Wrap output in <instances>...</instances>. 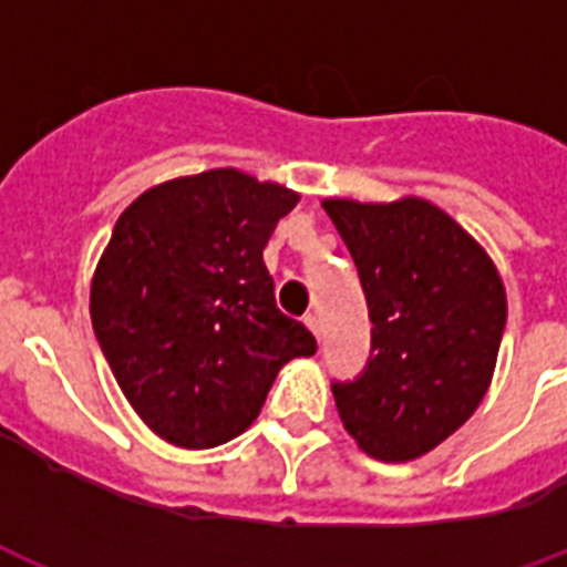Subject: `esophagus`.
<instances>
[{
  "instance_id": "34e87169",
  "label": "esophagus",
  "mask_w": 567,
  "mask_h": 567,
  "mask_svg": "<svg viewBox=\"0 0 567 567\" xmlns=\"http://www.w3.org/2000/svg\"><path fill=\"white\" fill-rule=\"evenodd\" d=\"M306 326L311 328L313 337H317V340H320V317H317V313H308V317H306Z\"/></svg>"
}]
</instances>
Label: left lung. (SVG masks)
Instances as JSON below:
<instances>
[{
  "instance_id": "left-lung-1",
  "label": "left lung",
  "mask_w": 567,
  "mask_h": 567,
  "mask_svg": "<svg viewBox=\"0 0 567 567\" xmlns=\"http://www.w3.org/2000/svg\"><path fill=\"white\" fill-rule=\"evenodd\" d=\"M360 274L372 354L331 383L360 450L412 461L473 415L496 369L507 297L496 265L458 221L423 198H326Z\"/></svg>"
}]
</instances>
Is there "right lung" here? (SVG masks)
I'll list each match as a JSON object with an SVG mask.
<instances>
[{"label": "right lung", "instance_id": "obj_1", "mask_svg": "<svg viewBox=\"0 0 567 567\" xmlns=\"http://www.w3.org/2000/svg\"><path fill=\"white\" fill-rule=\"evenodd\" d=\"M239 169L158 184L121 213L92 279V326L155 435L207 450L256 421L276 374L317 340L276 308L261 250L297 207Z\"/></svg>", "mask_w": 567, "mask_h": 567}]
</instances>
